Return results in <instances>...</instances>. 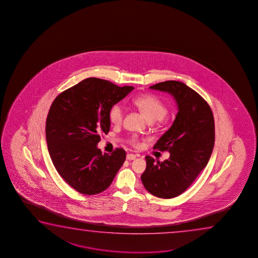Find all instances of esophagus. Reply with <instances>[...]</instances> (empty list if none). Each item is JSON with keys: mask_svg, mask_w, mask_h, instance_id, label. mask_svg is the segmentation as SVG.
<instances>
[{"mask_svg": "<svg viewBox=\"0 0 258 258\" xmlns=\"http://www.w3.org/2000/svg\"><path fill=\"white\" fill-rule=\"evenodd\" d=\"M136 155H134V154H131V153H130V154H127V160H134V159H136Z\"/></svg>", "mask_w": 258, "mask_h": 258, "instance_id": "34e87169", "label": "esophagus"}]
</instances>
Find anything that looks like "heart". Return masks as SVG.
<instances>
[{"instance_id":"heart-1","label":"heart","mask_w":258,"mask_h":258,"mask_svg":"<svg viewBox=\"0 0 258 258\" xmlns=\"http://www.w3.org/2000/svg\"><path fill=\"white\" fill-rule=\"evenodd\" d=\"M132 103L144 113L149 121H157L159 123H162L168 113L166 104L153 94L147 93L138 96L133 99ZM123 107L120 103H115L110 107L108 118L112 123L120 125L123 120ZM128 143L135 147H138L139 146V138L133 135L128 138Z\"/></svg>"}]
</instances>
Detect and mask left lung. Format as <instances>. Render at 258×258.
Here are the masks:
<instances>
[{
  "label": "left lung",
  "mask_w": 258,
  "mask_h": 258,
  "mask_svg": "<svg viewBox=\"0 0 258 258\" xmlns=\"http://www.w3.org/2000/svg\"><path fill=\"white\" fill-rule=\"evenodd\" d=\"M150 88L169 92L179 110L172 127L153 146L169 152V159L155 162L146 156V169L141 175L151 194L169 199L182 194L207 165L215 141L214 117L207 101L181 82H162Z\"/></svg>",
  "instance_id": "1"
}]
</instances>
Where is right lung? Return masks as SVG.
Returning <instances> with one entry per match:
<instances>
[{
  "label": "right lung",
  "mask_w": 258,
  "mask_h": 258,
  "mask_svg": "<svg viewBox=\"0 0 258 258\" xmlns=\"http://www.w3.org/2000/svg\"><path fill=\"white\" fill-rule=\"evenodd\" d=\"M133 89L100 78H86L52 103L46 121L50 157L60 177L79 193L106 190L123 165V149L102 154L97 145L101 134L109 132L110 107Z\"/></svg>",
  "instance_id": "obj_1"
}]
</instances>
